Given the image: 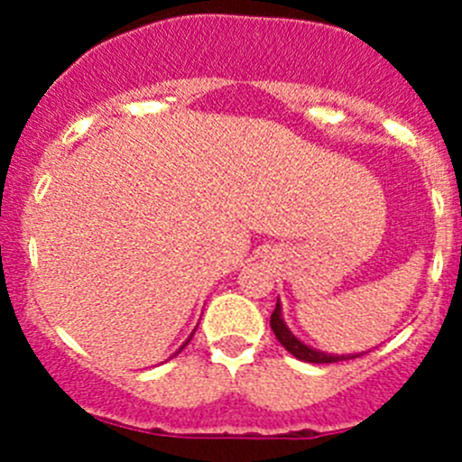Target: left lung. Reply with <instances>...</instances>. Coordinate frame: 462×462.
Returning a JSON list of instances; mask_svg holds the SVG:
<instances>
[{"mask_svg": "<svg viewBox=\"0 0 462 462\" xmlns=\"http://www.w3.org/2000/svg\"><path fill=\"white\" fill-rule=\"evenodd\" d=\"M270 326H273L274 330V337L279 339V344H282L283 348H286L288 353H292V356L297 357V360H304V362H313V365H330V362H339V360H348V357H360V356H326V353H319L315 351V348L306 346V344H301L300 339L295 337V335L288 330V326L283 324L282 319V309L273 310V315H270Z\"/></svg>", "mask_w": 462, "mask_h": 462, "instance_id": "left-lung-1", "label": "left lung"}]
</instances>
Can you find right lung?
Segmentation results:
<instances>
[{"instance_id":"1","label":"right lung","mask_w":462,"mask_h":462,"mask_svg":"<svg viewBox=\"0 0 462 462\" xmlns=\"http://www.w3.org/2000/svg\"><path fill=\"white\" fill-rule=\"evenodd\" d=\"M185 344H188V342H185ZM180 348H185V346H180Z\"/></svg>"}]
</instances>
